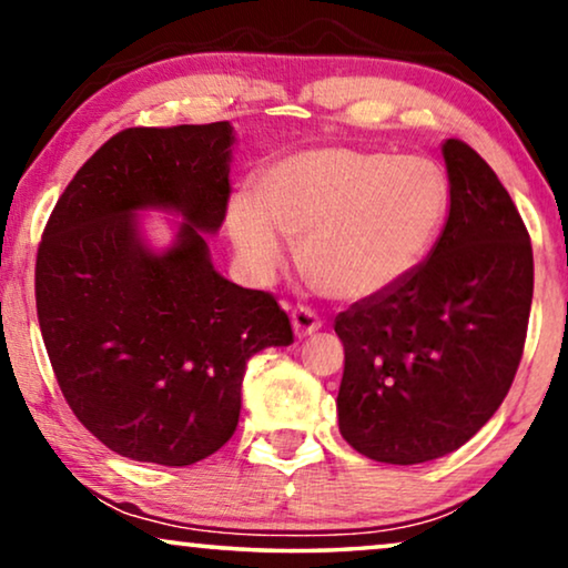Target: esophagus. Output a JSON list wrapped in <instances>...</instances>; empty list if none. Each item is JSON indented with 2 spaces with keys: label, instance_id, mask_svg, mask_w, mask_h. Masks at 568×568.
Here are the masks:
<instances>
[{
  "label": "esophagus",
  "instance_id": "obj_1",
  "mask_svg": "<svg viewBox=\"0 0 568 568\" xmlns=\"http://www.w3.org/2000/svg\"><path fill=\"white\" fill-rule=\"evenodd\" d=\"M291 322H293L295 337H308V334L322 329V316H318L316 311L308 306H295L291 314Z\"/></svg>",
  "mask_w": 568,
  "mask_h": 568
}]
</instances>
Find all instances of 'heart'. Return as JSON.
Instances as JSON below:
<instances>
[{
    "instance_id": "heart-1",
    "label": "heart",
    "mask_w": 568,
    "mask_h": 568,
    "mask_svg": "<svg viewBox=\"0 0 568 568\" xmlns=\"http://www.w3.org/2000/svg\"><path fill=\"white\" fill-rule=\"evenodd\" d=\"M447 180L422 156L318 146L277 159L254 180V205L229 207V234L252 273L283 265L301 242L308 281L361 301L406 281L433 250L447 213Z\"/></svg>"
}]
</instances>
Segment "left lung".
<instances>
[{
    "instance_id": "8db88e82",
    "label": "left lung",
    "mask_w": 568,
    "mask_h": 568,
    "mask_svg": "<svg viewBox=\"0 0 568 568\" xmlns=\"http://www.w3.org/2000/svg\"><path fill=\"white\" fill-rule=\"evenodd\" d=\"M450 213L427 260L334 318L345 345L339 433L394 466L468 443L505 402L532 303L530 234L497 174L447 139Z\"/></svg>"
}]
</instances>
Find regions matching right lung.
I'll return each instance as SVG.
<instances>
[{"mask_svg": "<svg viewBox=\"0 0 568 568\" xmlns=\"http://www.w3.org/2000/svg\"><path fill=\"white\" fill-rule=\"evenodd\" d=\"M234 131L125 128L82 164L55 203L36 260L48 361L74 417L110 450L190 466L229 443L246 361L293 342L275 295L226 281L206 234L226 219ZM183 215L151 253L132 213Z\"/></svg>", "mask_w": 568, "mask_h": 568, "instance_id": "obj_1", "label": "right lung"}]
</instances>
